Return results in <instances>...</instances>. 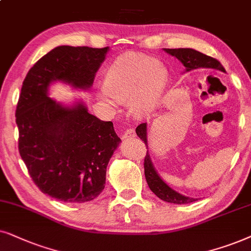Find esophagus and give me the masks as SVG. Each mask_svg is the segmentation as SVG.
<instances>
[{
    "mask_svg": "<svg viewBox=\"0 0 251 251\" xmlns=\"http://www.w3.org/2000/svg\"><path fill=\"white\" fill-rule=\"evenodd\" d=\"M135 136V131L133 128H128V129H126L125 132H124V134H123V139H132V138H134Z\"/></svg>",
    "mask_w": 251,
    "mask_h": 251,
    "instance_id": "34e87169",
    "label": "esophagus"
}]
</instances>
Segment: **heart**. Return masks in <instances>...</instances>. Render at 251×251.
Here are the masks:
<instances>
[{
	"label": "heart",
	"mask_w": 251,
	"mask_h": 251,
	"mask_svg": "<svg viewBox=\"0 0 251 251\" xmlns=\"http://www.w3.org/2000/svg\"><path fill=\"white\" fill-rule=\"evenodd\" d=\"M168 71L155 59L140 53L120 56L106 70L100 101L111 108L128 99V106L135 116L149 115L164 94Z\"/></svg>",
	"instance_id": "1"
}]
</instances>
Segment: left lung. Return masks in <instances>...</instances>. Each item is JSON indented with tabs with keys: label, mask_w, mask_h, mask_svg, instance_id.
I'll return each instance as SVG.
<instances>
[{
	"label": "left lung",
	"mask_w": 251,
	"mask_h": 251,
	"mask_svg": "<svg viewBox=\"0 0 251 251\" xmlns=\"http://www.w3.org/2000/svg\"><path fill=\"white\" fill-rule=\"evenodd\" d=\"M166 52L170 55L175 56L182 63L183 66L186 68V71H192V70H198V69H216L219 71L225 72L224 66L220 64L219 61H217L216 58L210 57L208 55L198 51V50H194L190 48H178V49H164ZM136 134L142 141H145L147 145V123H142L136 127L135 129ZM145 176L147 183H148L149 188L151 192L155 194L157 198L165 202L170 203H176V204H187V203L195 202L196 199L193 198H187L181 194L176 193V190L166 185V183L160 179L158 173L156 172V170L153 169V165L150 160V157L148 155V151L146 153L145 157Z\"/></svg>",
	"instance_id": "obj_1"
}]
</instances>
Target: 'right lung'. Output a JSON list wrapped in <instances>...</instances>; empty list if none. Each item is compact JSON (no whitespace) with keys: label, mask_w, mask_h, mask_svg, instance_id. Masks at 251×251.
Returning <instances> with one entry per match:
<instances>
[{"label":"right lung","mask_w":251,"mask_h":251,"mask_svg":"<svg viewBox=\"0 0 251 251\" xmlns=\"http://www.w3.org/2000/svg\"><path fill=\"white\" fill-rule=\"evenodd\" d=\"M109 47L61 46L39 59L24 79L16 109L18 149L42 193L69 203L98 198L106 166L122 141L112 122L91 115L81 102L68 108L48 98L52 81L88 89Z\"/></svg>","instance_id":"right-lung-1"}]
</instances>
